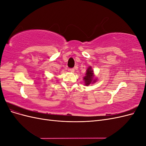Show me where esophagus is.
Segmentation results:
<instances>
[{"label":"esophagus","instance_id":"1","mask_svg":"<svg viewBox=\"0 0 146 146\" xmlns=\"http://www.w3.org/2000/svg\"><path fill=\"white\" fill-rule=\"evenodd\" d=\"M69 71L70 72H74V71H75V69H74V68H70V69H69Z\"/></svg>","mask_w":146,"mask_h":146}]
</instances>
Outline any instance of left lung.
<instances>
[{
    "mask_svg": "<svg viewBox=\"0 0 146 146\" xmlns=\"http://www.w3.org/2000/svg\"><path fill=\"white\" fill-rule=\"evenodd\" d=\"M94 75L93 72V69H92L91 66H89L86 70V72L85 76L83 77L84 82H85V85L86 86L90 85L91 83H93L96 82L97 79L94 78Z\"/></svg>",
    "mask_w": 146,
    "mask_h": 146,
    "instance_id": "1",
    "label": "left lung"
}]
</instances>
